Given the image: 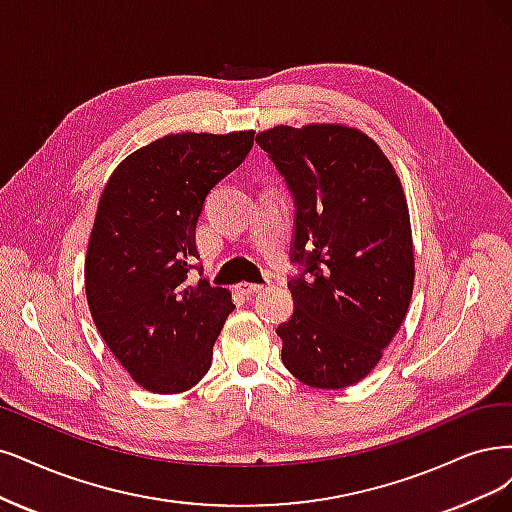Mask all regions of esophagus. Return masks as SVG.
<instances>
[{"instance_id": "obj_1", "label": "esophagus", "mask_w": 512, "mask_h": 512, "mask_svg": "<svg viewBox=\"0 0 512 512\" xmlns=\"http://www.w3.org/2000/svg\"><path fill=\"white\" fill-rule=\"evenodd\" d=\"M261 289H263L261 282H240V285H236V291L242 295H253V293H259Z\"/></svg>"}]
</instances>
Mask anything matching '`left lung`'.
<instances>
[{
	"label": "left lung",
	"instance_id": "8db88e82",
	"mask_svg": "<svg viewBox=\"0 0 512 512\" xmlns=\"http://www.w3.org/2000/svg\"><path fill=\"white\" fill-rule=\"evenodd\" d=\"M259 147L295 206L293 316L278 325L282 363L299 382L337 390L380 363L413 293L407 200L392 164L361 130L274 126Z\"/></svg>",
	"mask_w": 512,
	"mask_h": 512
}]
</instances>
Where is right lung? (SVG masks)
<instances>
[{
  "label": "right lung",
  "mask_w": 512,
  "mask_h": 512,
  "mask_svg": "<svg viewBox=\"0 0 512 512\" xmlns=\"http://www.w3.org/2000/svg\"><path fill=\"white\" fill-rule=\"evenodd\" d=\"M253 130L168 135L109 177L86 253V299L107 348L145 390L177 394L211 369L236 306L227 289L189 280L196 225L211 189L253 147Z\"/></svg>",
  "instance_id": "add662e5"
}]
</instances>
